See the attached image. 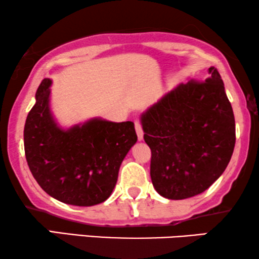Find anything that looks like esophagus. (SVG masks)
<instances>
[{"instance_id": "obj_1", "label": "esophagus", "mask_w": 259, "mask_h": 259, "mask_svg": "<svg viewBox=\"0 0 259 259\" xmlns=\"http://www.w3.org/2000/svg\"><path fill=\"white\" fill-rule=\"evenodd\" d=\"M136 131H137L138 139L141 141L144 139V132H143V128H141V125H140L139 121H136Z\"/></svg>"}]
</instances>
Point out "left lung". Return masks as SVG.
<instances>
[{"label":"left lung","mask_w":259,"mask_h":259,"mask_svg":"<svg viewBox=\"0 0 259 259\" xmlns=\"http://www.w3.org/2000/svg\"><path fill=\"white\" fill-rule=\"evenodd\" d=\"M140 122L152 152V184L167 199L203 193L231 159L235 116L214 67L204 82L179 83L148 107Z\"/></svg>","instance_id":"left-lung-1"}]
</instances>
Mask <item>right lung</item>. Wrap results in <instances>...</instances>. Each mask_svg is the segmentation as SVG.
I'll use <instances>...</instances> for the list:
<instances>
[{
    "mask_svg": "<svg viewBox=\"0 0 259 259\" xmlns=\"http://www.w3.org/2000/svg\"><path fill=\"white\" fill-rule=\"evenodd\" d=\"M52 80L38 86L24 125L26 159L41 189L56 200L93 206L111 196L138 137L132 121L92 118L63 128L51 109Z\"/></svg>",
    "mask_w": 259,
    "mask_h": 259,
    "instance_id": "right-lung-1",
    "label": "right lung"
}]
</instances>
